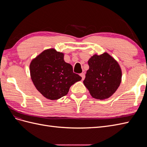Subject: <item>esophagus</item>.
Listing matches in <instances>:
<instances>
[{
    "mask_svg": "<svg viewBox=\"0 0 147 147\" xmlns=\"http://www.w3.org/2000/svg\"><path fill=\"white\" fill-rule=\"evenodd\" d=\"M80 76L82 77V80H83L84 79V78H85V75H84V73H82V74H80Z\"/></svg>",
    "mask_w": 147,
    "mask_h": 147,
    "instance_id": "34e87169",
    "label": "esophagus"
}]
</instances>
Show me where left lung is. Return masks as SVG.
I'll list each match as a JSON object with an SVG mask.
<instances>
[{
    "mask_svg": "<svg viewBox=\"0 0 147 147\" xmlns=\"http://www.w3.org/2000/svg\"><path fill=\"white\" fill-rule=\"evenodd\" d=\"M83 83L92 97L107 99L117 91L121 82V70L114 58L107 53L94 55L88 61Z\"/></svg>",
    "mask_w": 147,
    "mask_h": 147,
    "instance_id": "obj_1",
    "label": "left lung"
}]
</instances>
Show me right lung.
Masks as SVG:
<instances>
[{
	"mask_svg": "<svg viewBox=\"0 0 147 147\" xmlns=\"http://www.w3.org/2000/svg\"><path fill=\"white\" fill-rule=\"evenodd\" d=\"M30 73L37 90L50 100L65 96L70 86L82 80L64 61L63 53L53 48L43 51L31 61Z\"/></svg>",
	"mask_w": 147,
	"mask_h": 147,
	"instance_id": "right-lung-1",
	"label": "right lung"
}]
</instances>
